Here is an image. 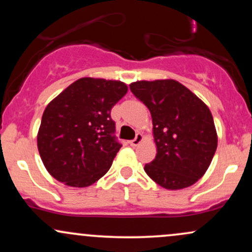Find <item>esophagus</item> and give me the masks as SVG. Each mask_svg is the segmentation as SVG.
<instances>
[{
	"label": "esophagus",
	"mask_w": 252,
	"mask_h": 252,
	"mask_svg": "<svg viewBox=\"0 0 252 252\" xmlns=\"http://www.w3.org/2000/svg\"><path fill=\"white\" fill-rule=\"evenodd\" d=\"M142 140H143V135L141 134V132H137V134H136V137L134 138V140L130 141L129 144L131 147H136V146H138V144H140L141 142H142Z\"/></svg>",
	"instance_id": "34e87169"
}]
</instances>
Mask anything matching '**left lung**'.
Listing matches in <instances>:
<instances>
[{
	"label": "left lung",
	"mask_w": 252,
	"mask_h": 252,
	"mask_svg": "<svg viewBox=\"0 0 252 252\" xmlns=\"http://www.w3.org/2000/svg\"><path fill=\"white\" fill-rule=\"evenodd\" d=\"M136 98L149 109L158 154L144 170L166 189L192 186L215 156L218 137L210 109L176 80L130 84Z\"/></svg>",
	"instance_id": "8db88e82"
}]
</instances>
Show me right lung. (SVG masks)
I'll list each match as a JSON object with an SVG mask.
<instances>
[{
    "label": "right lung",
    "mask_w": 252,
    "mask_h": 252,
    "mask_svg": "<svg viewBox=\"0 0 252 252\" xmlns=\"http://www.w3.org/2000/svg\"><path fill=\"white\" fill-rule=\"evenodd\" d=\"M126 91L120 80L80 78L46 106L37 149L54 179L88 187L108 172L122 147L110 112Z\"/></svg>",
    "instance_id": "right-lung-1"
}]
</instances>
